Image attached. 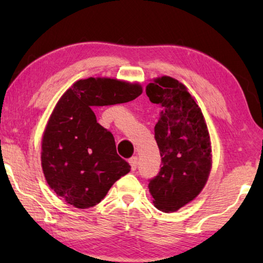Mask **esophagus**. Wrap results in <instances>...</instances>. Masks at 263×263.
Masks as SVG:
<instances>
[{"mask_svg": "<svg viewBox=\"0 0 263 263\" xmlns=\"http://www.w3.org/2000/svg\"><path fill=\"white\" fill-rule=\"evenodd\" d=\"M129 164H130L132 170L135 171L136 167H138V157H132L130 159H129Z\"/></svg>", "mask_w": 263, "mask_h": 263, "instance_id": "obj_1", "label": "esophagus"}]
</instances>
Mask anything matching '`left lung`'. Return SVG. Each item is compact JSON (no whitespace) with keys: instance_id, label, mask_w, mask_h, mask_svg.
Instances as JSON below:
<instances>
[{"instance_id":"1","label":"left lung","mask_w":263,"mask_h":263,"mask_svg":"<svg viewBox=\"0 0 263 263\" xmlns=\"http://www.w3.org/2000/svg\"><path fill=\"white\" fill-rule=\"evenodd\" d=\"M146 95L163 107L154 127L161 165L148 183L153 203L163 212H175L199 195L212 165L208 129L195 99L170 77L147 85Z\"/></svg>"}]
</instances>
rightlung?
<instances>
[{"label": "right lung", "mask_w": 263, "mask_h": 263, "mask_svg": "<svg viewBox=\"0 0 263 263\" xmlns=\"http://www.w3.org/2000/svg\"><path fill=\"white\" fill-rule=\"evenodd\" d=\"M141 93L138 84L88 78L61 97L43 136L42 166L50 188L68 203L81 210L96 206L130 171L93 109L128 103Z\"/></svg>", "instance_id": "obj_1"}]
</instances>
